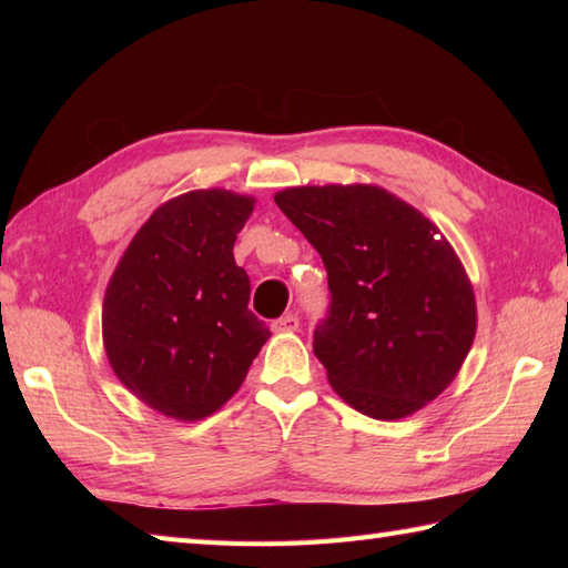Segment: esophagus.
I'll use <instances>...</instances> for the list:
<instances>
[{
  "label": "esophagus",
  "mask_w": 568,
  "mask_h": 568,
  "mask_svg": "<svg viewBox=\"0 0 568 568\" xmlns=\"http://www.w3.org/2000/svg\"><path fill=\"white\" fill-rule=\"evenodd\" d=\"M300 327V317L295 315V312H287V315H283V317H277L273 324H271V329L273 332H277V334H285V332H295Z\"/></svg>",
  "instance_id": "obj_1"
}]
</instances>
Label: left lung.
<instances>
[{"instance_id":"obj_1","label":"left lung","mask_w":568,"mask_h":568,"mask_svg":"<svg viewBox=\"0 0 568 568\" xmlns=\"http://www.w3.org/2000/svg\"><path fill=\"white\" fill-rule=\"evenodd\" d=\"M275 204L324 261L315 356L358 413L400 419L434 400L476 336L462 261L425 214L373 185L287 187Z\"/></svg>"}]
</instances>
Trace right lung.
Here are the masks:
<instances>
[{
    "label": "right lung",
    "instance_id": "obj_1",
    "mask_svg": "<svg viewBox=\"0 0 568 568\" xmlns=\"http://www.w3.org/2000/svg\"><path fill=\"white\" fill-rule=\"evenodd\" d=\"M253 197L192 190L139 229L106 285V358L126 388L165 417L202 419L232 397L268 342L248 310L234 241Z\"/></svg>",
    "mask_w": 568,
    "mask_h": 568
}]
</instances>
